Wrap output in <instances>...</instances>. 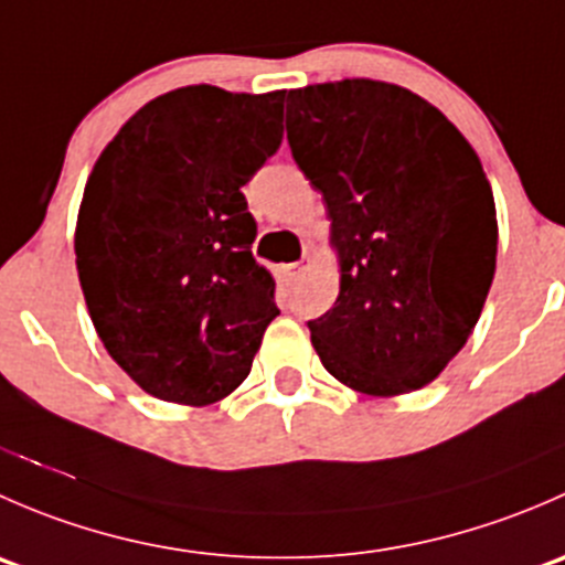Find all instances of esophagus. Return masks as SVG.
I'll list each match as a JSON object with an SVG mask.
<instances>
[{"label": "esophagus", "mask_w": 565, "mask_h": 565, "mask_svg": "<svg viewBox=\"0 0 565 565\" xmlns=\"http://www.w3.org/2000/svg\"><path fill=\"white\" fill-rule=\"evenodd\" d=\"M306 267H309V259H306V256H303V259L292 262V265H287V267H284V270H287V276L295 281V278H300V273H303Z\"/></svg>", "instance_id": "esophagus-1"}]
</instances>
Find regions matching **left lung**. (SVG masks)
<instances>
[{
  "label": "left lung",
  "instance_id": "1",
  "mask_svg": "<svg viewBox=\"0 0 565 565\" xmlns=\"http://www.w3.org/2000/svg\"><path fill=\"white\" fill-rule=\"evenodd\" d=\"M287 141L341 265L333 309L309 319L319 361L369 396L424 388L470 339L494 278L476 150L440 108L372 78L289 89Z\"/></svg>",
  "mask_w": 565,
  "mask_h": 565
}]
</instances>
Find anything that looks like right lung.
Masks as SVG:
<instances>
[{
    "instance_id": "add662e5",
    "label": "right lung",
    "mask_w": 565,
    "mask_h": 565,
    "mask_svg": "<svg viewBox=\"0 0 565 565\" xmlns=\"http://www.w3.org/2000/svg\"><path fill=\"white\" fill-rule=\"evenodd\" d=\"M284 95L172 89L119 128L89 174L78 281L108 355L150 396L191 407L230 396L278 317L241 188L281 147Z\"/></svg>"
}]
</instances>
